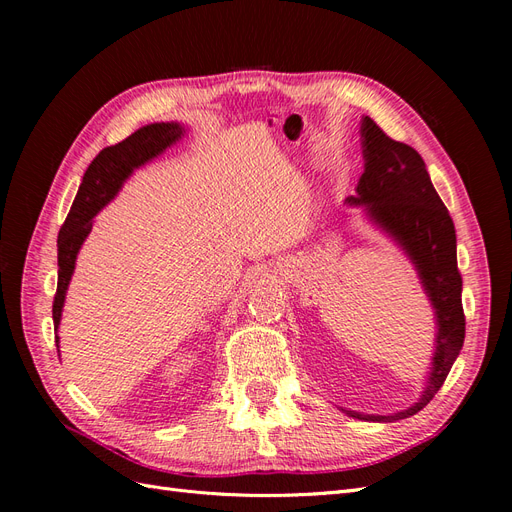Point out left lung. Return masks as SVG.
<instances>
[{
  "instance_id": "1",
  "label": "left lung",
  "mask_w": 512,
  "mask_h": 512,
  "mask_svg": "<svg viewBox=\"0 0 512 512\" xmlns=\"http://www.w3.org/2000/svg\"><path fill=\"white\" fill-rule=\"evenodd\" d=\"M365 170L348 205H363L369 220L393 237L416 267L427 297L436 309V352L423 395L414 406L397 414H361L352 418L393 423L423 410L440 391L466 337L461 307V275L457 269L455 224L429 179L423 158L410 145L386 136L374 119L361 123Z\"/></svg>"
}]
</instances>
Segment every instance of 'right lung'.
<instances>
[{
    "label": "right lung",
    "mask_w": 512,
    "mask_h": 512,
    "mask_svg": "<svg viewBox=\"0 0 512 512\" xmlns=\"http://www.w3.org/2000/svg\"><path fill=\"white\" fill-rule=\"evenodd\" d=\"M183 128L179 123H151L141 130H136L126 141L102 149L94 162L85 170V177L79 192H76L74 203L70 207L64 226L59 228L57 237V292L53 301V324L55 333L61 320V309H64L66 290L72 280L76 254H79L83 241L94 226V218L102 207H106L121 190L134 168L147 164L156 156L177 143L183 136ZM55 344L59 337L55 335Z\"/></svg>",
    "instance_id": "obj_1"
}]
</instances>
